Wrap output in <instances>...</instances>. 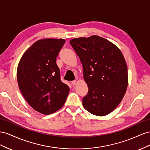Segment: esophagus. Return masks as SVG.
Returning a JSON list of instances; mask_svg holds the SVG:
<instances>
[{
  "label": "esophagus",
  "instance_id": "obj_1",
  "mask_svg": "<svg viewBox=\"0 0 150 150\" xmlns=\"http://www.w3.org/2000/svg\"><path fill=\"white\" fill-rule=\"evenodd\" d=\"M76 80H73V81H71V84H72L73 85H76Z\"/></svg>",
  "mask_w": 150,
  "mask_h": 150
}]
</instances>
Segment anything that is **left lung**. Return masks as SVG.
<instances>
[{"mask_svg":"<svg viewBox=\"0 0 150 150\" xmlns=\"http://www.w3.org/2000/svg\"><path fill=\"white\" fill-rule=\"evenodd\" d=\"M70 43L83 65L88 92L82 99L90 113L103 116L120 103L128 84L127 68L121 51L99 36L71 40Z\"/></svg>","mask_w":150,"mask_h":150,"instance_id":"1","label":"left lung"}]
</instances>
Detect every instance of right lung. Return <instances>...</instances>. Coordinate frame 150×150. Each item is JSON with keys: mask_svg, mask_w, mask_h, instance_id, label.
I'll use <instances>...</instances> for the list:
<instances>
[{"mask_svg": "<svg viewBox=\"0 0 150 150\" xmlns=\"http://www.w3.org/2000/svg\"><path fill=\"white\" fill-rule=\"evenodd\" d=\"M65 42L63 39L35 42L24 53L17 70L20 91L32 108L50 114L65 104L69 87L62 82L57 57Z\"/></svg>", "mask_w": 150, "mask_h": 150, "instance_id": "add662e5", "label": "right lung"}]
</instances>
